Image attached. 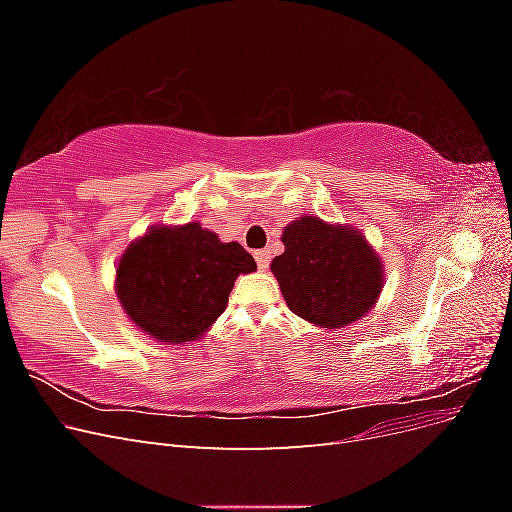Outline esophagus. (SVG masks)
Instances as JSON below:
<instances>
[{"label":"esophagus","mask_w":512,"mask_h":512,"mask_svg":"<svg viewBox=\"0 0 512 512\" xmlns=\"http://www.w3.org/2000/svg\"><path fill=\"white\" fill-rule=\"evenodd\" d=\"M254 258H256V262H258V269L260 271H267V267H269V252L267 250H258V252H254Z\"/></svg>","instance_id":"1"}]
</instances>
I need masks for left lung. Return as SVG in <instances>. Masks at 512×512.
<instances>
[{"mask_svg": "<svg viewBox=\"0 0 512 512\" xmlns=\"http://www.w3.org/2000/svg\"><path fill=\"white\" fill-rule=\"evenodd\" d=\"M271 273L292 314L324 331L342 329L376 307L384 267L359 228L301 215L282 232Z\"/></svg>", "mask_w": 512, "mask_h": 512, "instance_id": "8db88e82", "label": "left lung"}]
</instances>
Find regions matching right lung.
I'll return each mask as SVG.
<instances>
[{
	"instance_id": "right-lung-1",
	"label": "right lung",
	"mask_w": 512,
	"mask_h": 512,
	"mask_svg": "<svg viewBox=\"0 0 512 512\" xmlns=\"http://www.w3.org/2000/svg\"><path fill=\"white\" fill-rule=\"evenodd\" d=\"M254 271L250 252L200 222L156 224L119 256L115 294L138 331L175 346L203 337L224 314L237 277Z\"/></svg>"
}]
</instances>
